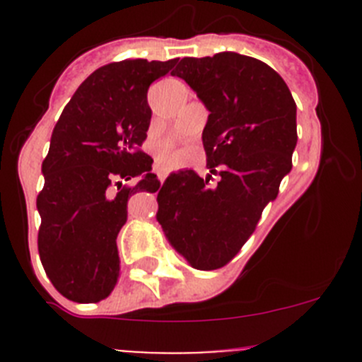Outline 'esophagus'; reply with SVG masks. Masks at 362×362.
I'll use <instances>...</instances> for the list:
<instances>
[{
  "instance_id": "34e87169",
  "label": "esophagus",
  "mask_w": 362,
  "mask_h": 362,
  "mask_svg": "<svg viewBox=\"0 0 362 362\" xmlns=\"http://www.w3.org/2000/svg\"><path fill=\"white\" fill-rule=\"evenodd\" d=\"M158 177H159L160 184H163V182L166 180V170H164V168H160V170H158Z\"/></svg>"
}]
</instances>
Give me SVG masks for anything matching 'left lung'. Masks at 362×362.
<instances>
[{"label":"left lung","instance_id":"obj_1","mask_svg":"<svg viewBox=\"0 0 362 362\" xmlns=\"http://www.w3.org/2000/svg\"><path fill=\"white\" fill-rule=\"evenodd\" d=\"M171 75L185 80L210 112L202 140L206 166L221 180L208 185L211 175L170 173L156 218L192 268L217 269L250 238L293 168L296 103L275 69L236 52L184 57Z\"/></svg>","mask_w":362,"mask_h":362}]
</instances>
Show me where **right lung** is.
Returning <instances> with one entry per match:
<instances>
[{
	"mask_svg": "<svg viewBox=\"0 0 362 362\" xmlns=\"http://www.w3.org/2000/svg\"><path fill=\"white\" fill-rule=\"evenodd\" d=\"M175 63L127 59L101 66L83 80L54 127L36 198L38 252L52 286L71 301L98 303L112 293L127 199L159 189L154 160L140 147L152 117L148 87ZM115 176L139 182L122 189L117 182L113 192Z\"/></svg>",
	"mask_w": 362,
	"mask_h": 362,
	"instance_id": "add662e5",
	"label": "right lung"
}]
</instances>
